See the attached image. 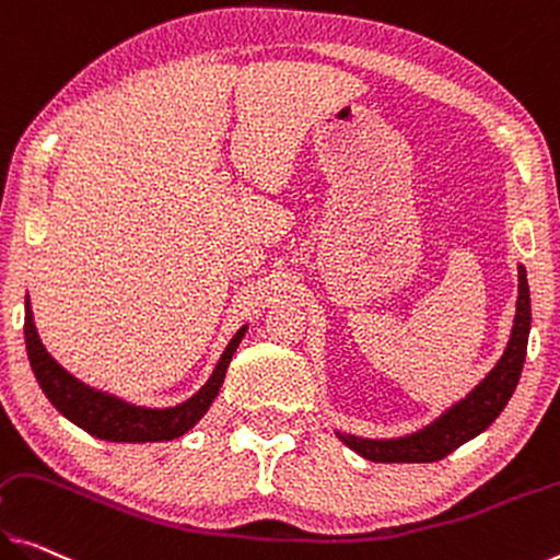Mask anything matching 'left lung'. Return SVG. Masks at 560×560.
Returning a JSON list of instances; mask_svg holds the SVG:
<instances>
[{"label": "left lung", "mask_w": 560, "mask_h": 560, "mask_svg": "<svg viewBox=\"0 0 560 560\" xmlns=\"http://www.w3.org/2000/svg\"><path fill=\"white\" fill-rule=\"evenodd\" d=\"M528 332H530V295L526 270L518 268V303H515V320L513 332L505 348L503 358L498 360L495 368L472 388L466 398L455 402L451 410H445L435 423L418 430V433L395 438V441H365L355 435H340V441L375 463H433L443 460L463 443L493 423L501 416L505 402L518 385L523 360L528 350Z\"/></svg>", "instance_id": "obj_1"}]
</instances>
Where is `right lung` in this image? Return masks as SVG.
Wrapping results in <instances>:
<instances>
[{
    "label": "right lung",
    "instance_id": "obj_1",
    "mask_svg": "<svg viewBox=\"0 0 560 560\" xmlns=\"http://www.w3.org/2000/svg\"><path fill=\"white\" fill-rule=\"evenodd\" d=\"M24 342H27L30 365L34 370L42 393L47 395L51 406H55L67 420L74 425L88 430L90 435L102 438V441L115 443H148V441H172L187 433L205 412H208L210 402L218 398L220 385L225 381V370L232 360V352L237 350L240 340L247 330L243 325L230 340V346L222 352L220 363L214 365L210 381L197 390L192 398L179 402L175 408H140L130 406V402L112 398L107 393H100L94 388L77 381L67 370L57 363L42 346L37 328L32 320L30 295L24 303Z\"/></svg>",
    "mask_w": 560,
    "mask_h": 560
}]
</instances>
